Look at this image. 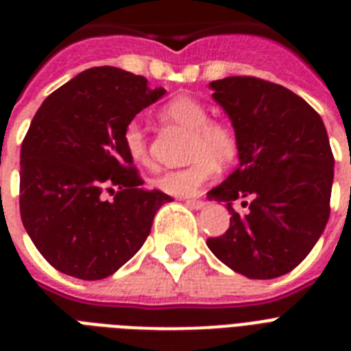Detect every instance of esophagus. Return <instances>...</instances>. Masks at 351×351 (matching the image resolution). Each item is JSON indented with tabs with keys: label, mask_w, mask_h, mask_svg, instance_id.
<instances>
[{
	"label": "esophagus",
	"mask_w": 351,
	"mask_h": 351,
	"mask_svg": "<svg viewBox=\"0 0 351 351\" xmlns=\"http://www.w3.org/2000/svg\"><path fill=\"white\" fill-rule=\"evenodd\" d=\"M186 206H190L191 209H202V207H206V202H204V200H198V198H188V200H186Z\"/></svg>",
	"instance_id": "34e87169"
}]
</instances>
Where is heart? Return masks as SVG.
<instances>
[{
    "label": "heart",
    "mask_w": 351,
    "mask_h": 351,
    "mask_svg": "<svg viewBox=\"0 0 351 351\" xmlns=\"http://www.w3.org/2000/svg\"><path fill=\"white\" fill-rule=\"evenodd\" d=\"M163 119L193 132L190 160L184 169L161 172L153 181L154 188L173 197H191L204 182L210 181L218 170V163H228L237 156V137L223 121L209 119V112L202 104L190 96H178L161 108ZM123 145L126 153L138 165L151 163L149 141L144 128L137 121L128 123L123 132Z\"/></svg>",
    "instance_id": "obj_1"
}]
</instances>
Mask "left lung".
I'll list each match as a JSON object with an SVG mask.
<instances>
[{"label": "left lung", "instance_id": "1", "mask_svg": "<svg viewBox=\"0 0 351 351\" xmlns=\"http://www.w3.org/2000/svg\"><path fill=\"white\" fill-rule=\"evenodd\" d=\"M234 126L239 167L209 197L225 202L230 226L207 246L251 280L295 269L320 239L330 214L334 156L315 108L280 84L226 77L209 84ZM250 197L246 215L235 199Z\"/></svg>", "mask_w": 351, "mask_h": 351}]
</instances>
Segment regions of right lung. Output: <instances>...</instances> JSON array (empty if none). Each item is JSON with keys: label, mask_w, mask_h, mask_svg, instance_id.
I'll return each instance as SVG.
<instances>
[{"label": "right lung", "mask_w": 351, "mask_h": 351, "mask_svg": "<svg viewBox=\"0 0 351 351\" xmlns=\"http://www.w3.org/2000/svg\"><path fill=\"white\" fill-rule=\"evenodd\" d=\"M163 95L142 75L98 66L68 80L36 110L21 147V219L63 274L86 281L114 274L145 243L156 210L172 202L142 188L123 145L126 125Z\"/></svg>", "instance_id": "1"}]
</instances>
